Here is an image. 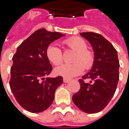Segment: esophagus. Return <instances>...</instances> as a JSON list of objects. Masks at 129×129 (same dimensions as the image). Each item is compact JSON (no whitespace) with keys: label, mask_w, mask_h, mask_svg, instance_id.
<instances>
[{"label":"esophagus","mask_w":129,"mask_h":129,"mask_svg":"<svg viewBox=\"0 0 129 129\" xmlns=\"http://www.w3.org/2000/svg\"><path fill=\"white\" fill-rule=\"evenodd\" d=\"M63 79V82H64V83H68V82H69V81H70V79L66 78V77H64V78Z\"/></svg>","instance_id":"esophagus-1"}]
</instances>
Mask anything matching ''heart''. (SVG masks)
<instances>
[{
  "mask_svg": "<svg viewBox=\"0 0 129 129\" xmlns=\"http://www.w3.org/2000/svg\"><path fill=\"white\" fill-rule=\"evenodd\" d=\"M65 44L75 50L76 54L73 59V63H64L55 69L58 75L70 78L83 73L84 68L89 70L92 67L95 61V55L92 51L88 50L86 42L80 37H71L64 41ZM46 56L54 65L61 63L63 59L61 50L55 44H50L46 49Z\"/></svg>",
  "mask_w": 129,
  "mask_h": 129,
  "instance_id": "1",
  "label": "heart"
}]
</instances>
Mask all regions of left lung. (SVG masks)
I'll return each instance as SVG.
<instances>
[{"label": "left lung", "instance_id": "obj_1", "mask_svg": "<svg viewBox=\"0 0 129 129\" xmlns=\"http://www.w3.org/2000/svg\"><path fill=\"white\" fill-rule=\"evenodd\" d=\"M80 35L92 45L95 61L90 72L79 80L80 90L73 95V101L85 113H96L107 106L116 90L119 75L118 56L113 45L102 35L92 32Z\"/></svg>", "mask_w": 129, "mask_h": 129}]
</instances>
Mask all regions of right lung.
<instances>
[{"mask_svg": "<svg viewBox=\"0 0 129 129\" xmlns=\"http://www.w3.org/2000/svg\"><path fill=\"white\" fill-rule=\"evenodd\" d=\"M65 36L59 32L38 29L18 46L12 57L10 88L20 105L31 113H40L52 104L55 90L63 77L49 75L52 67L46 56L51 43Z\"/></svg>", "mask_w": 129, "mask_h": 129, "instance_id": "right-lung-1", "label": "right lung"}]
</instances>
